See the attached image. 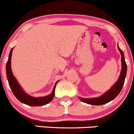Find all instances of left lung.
<instances>
[{"label": "left lung", "mask_w": 134, "mask_h": 134, "mask_svg": "<svg viewBox=\"0 0 134 134\" xmlns=\"http://www.w3.org/2000/svg\"><path fill=\"white\" fill-rule=\"evenodd\" d=\"M118 48L119 49L120 52L121 53V60H122V70H121L120 75L118 78V81H116L115 84L113 85L112 88L109 91L105 93L104 95L99 97L97 98H91V99H83V98H80V100L82 102L90 104H93V105H101V104H106L109 102L111 101L112 100L116 97L118 94L122 90L123 87L124 81H125V77L126 76L127 72V65L125 62V58H124V53L122 50L119 48L118 46Z\"/></svg>", "instance_id": "1"}]
</instances>
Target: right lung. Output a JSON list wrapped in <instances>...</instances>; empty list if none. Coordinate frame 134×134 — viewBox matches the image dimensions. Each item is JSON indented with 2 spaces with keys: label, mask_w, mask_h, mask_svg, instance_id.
Segmentation results:
<instances>
[{
  "label": "right lung",
  "mask_w": 134,
  "mask_h": 134,
  "mask_svg": "<svg viewBox=\"0 0 134 134\" xmlns=\"http://www.w3.org/2000/svg\"><path fill=\"white\" fill-rule=\"evenodd\" d=\"M13 48L11 49L10 54H9L8 60L7 61L6 66V76H7L8 81L10 87L12 90V93L14 95V96L20 100L21 103H24L25 104L30 105V106L33 107H38V106H43L44 104H47V103H50L54 96V92H55V87L56 85L58 83L57 81L54 85V87L53 88V92L48 96L43 97H33L28 95L27 94L25 93L22 90L21 87L18 84V83L16 81V78L13 76L12 70H11V57H12V53Z\"/></svg>",
  "instance_id": "add662e5"
}]
</instances>
